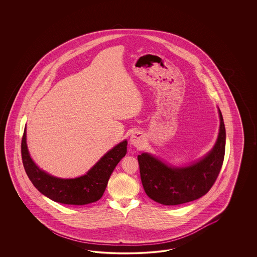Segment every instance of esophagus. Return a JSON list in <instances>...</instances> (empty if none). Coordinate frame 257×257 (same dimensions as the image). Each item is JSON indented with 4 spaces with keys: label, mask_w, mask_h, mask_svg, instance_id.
<instances>
[{
    "label": "esophagus",
    "mask_w": 257,
    "mask_h": 257,
    "mask_svg": "<svg viewBox=\"0 0 257 257\" xmlns=\"http://www.w3.org/2000/svg\"><path fill=\"white\" fill-rule=\"evenodd\" d=\"M144 141V137L142 133L135 132L133 133L132 136L130 137V143L132 144L134 147H140L143 144Z\"/></svg>",
    "instance_id": "obj_1"
}]
</instances>
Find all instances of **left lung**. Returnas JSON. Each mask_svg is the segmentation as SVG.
I'll return each mask as SVG.
<instances>
[{"label": "left lung", "instance_id": "left-lung-1", "mask_svg": "<svg viewBox=\"0 0 257 257\" xmlns=\"http://www.w3.org/2000/svg\"><path fill=\"white\" fill-rule=\"evenodd\" d=\"M218 115L217 141L209 153L194 163L174 167L148 153L138 156L142 186L152 200L164 205H178L209 191L218 178L225 154V126L219 108Z\"/></svg>", "mask_w": 257, "mask_h": 257}]
</instances>
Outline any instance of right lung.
I'll return each instance as SVG.
<instances>
[{
	"mask_svg": "<svg viewBox=\"0 0 257 257\" xmlns=\"http://www.w3.org/2000/svg\"><path fill=\"white\" fill-rule=\"evenodd\" d=\"M126 153L127 140H123L108 151L85 175L63 179L40 170L33 161L26 143V127L22 140L23 163L32 184L49 199L64 204L84 205L100 200L111 173Z\"/></svg>",
	"mask_w": 257,
	"mask_h": 257,
	"instance_id": "1",
	"label": "right lung"
}]
</instances>
